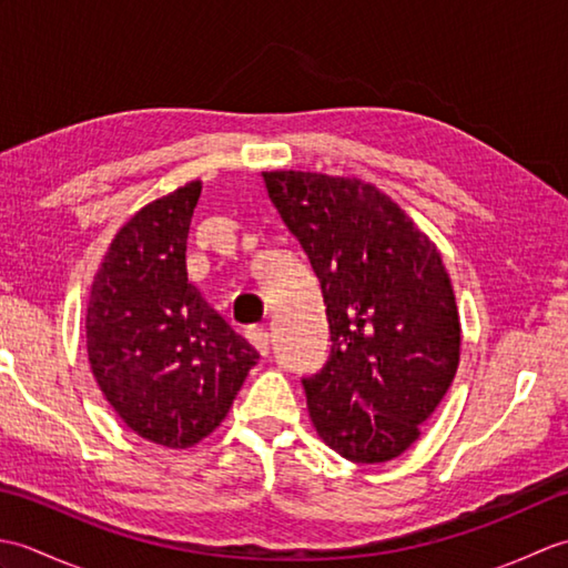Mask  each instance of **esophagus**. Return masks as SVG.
I'll return each mask as SVG.
<instances>
[{"instance_id":"34e87169","label":"esophagus","mask_w":568,"mask_h":568,"mask_svg":"<svg viewBox=\"0 0 568 568\" xmlns=\"http://www.w3.org/2000/svg\"><path fill=\"white\" fill-rule=\"evenodd\" d=\"M246 339L258 348V354L261 356H265L268 354V348H271V336H268V332H265L263 327H248L246 329Z\"/></svg>"}]
</instances>
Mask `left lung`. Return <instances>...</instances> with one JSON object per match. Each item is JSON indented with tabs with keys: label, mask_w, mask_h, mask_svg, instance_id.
I'll return each instance as SVG.
<instances>
[{
	"label": "left lung",
	"mask_w": 568,
	"mask_h": 568,
	"mask_svg": "<svg viewBox=\"0 0 568 568\" xmlns=\"http://www.w3.org/2000/svg\"><path fill=\"white\" fill-rule=\"evenodd\" d=\"M320 277L332 354L305 378L320 439L354 464L400 456L449 390L462 322L437 244L361 178L265 171Z\"/></svg>",
	"instance_id": "8db88e82"
}]
</instances>
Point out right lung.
Masks as SVG:
<instances>
[{
    "label": "right lung",
    "instance_id": "obj_1",
    "mask_svg": "<svg viewBox=\"0 0 568 568\" xmlns=\"http://www.w3.org/2000/svg\"><path fill=\"white\" fill-rule=\"evenodd\" d=\"M202 180L153 200L114 234L92 277L84 336L104 400L139 437L190 449L222 425L256 348L187 283Z\"/></svg>",
    "mask_w": 568,
    "mask_h": 568
}]
</instances>
